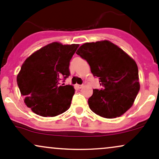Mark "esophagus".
Listing matches in <instances>:
<instances>
[{
  "label": "esophagus",
  "mask_w": 159,
  "mask_h": 159,
  "mask_svg": "<svg viewBox=\"0 0 159 159\" xmlns=\"http://www.w3.org/2000/svg\"><path fill=\"white\" fill-rule=\"evenodd\" d=\"M76 88H77V89H82V88H83V85H76Z\"/></svg>",
  "instance_id": "esophagus-1"
}]
</instances>
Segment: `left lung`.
I'll return each instance as SVG.
<instances>
[{"instance_id": "1", "label": "left lung", "mask_w": 159, "mask_h": 159, "mask_svg": "<svg viewBox=\"0 0 159 159\" xmlns=\"http://www.w3.org/2000/svg\"><path fill=\"white\" fill-rule=\"evenodd\" d=\"M76 53L87 61L102 86L100 90L94 89L89 99L91 111L105 118L124 115L131 108L140 90L135 60L107 40L85 43Z\"/></svg>"}]
</instances>
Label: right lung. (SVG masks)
I'll list each match as a JSON object with an SVG mask.
<instances>
[{
	"label": "right lung",
	"mask_w": 159,
	"mask_h": 159,
	"mask_svg": "<svg viewBox=\"0 0 159 159\" xmlns=\"http://www.w3.org/2000/svg\"><path fill=\"white\" fill-rule=\"evenodd\" d=\"M79 46L50 43L24 61L17 83L25 104L36 115L55 117L70 108L75 89L59 81L70 76V61Z\"/></svg>",
	"instance_id": "1"
}]
</instances>
